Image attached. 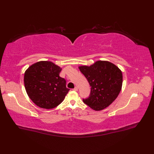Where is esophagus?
<instances>
[{
	"label": "esophagus",
	"mask_w": 154,
	"mask_h": 154,
	"mask_svg": "<svg viewBox=\"0 0 154 154\" xmlns=\"http://www.w3.org/2000/svg\"><path fill=\"white\" fill-rule=\"evenodd\" d=\"M73 91H78V87H75L74 88H73Z\"/></svg>",
	"instance_id": "1"
}]
</instances>
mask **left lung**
I'll list each match as a JSON object with an SVG mask.
<instances>
[{
    "mask_svg": "<svg viewBox=\"0 0 154 154\" xmlns=\"http://www.w3.org/2000/svg\"><path fill=\"white\" fill-rule=\"evenodd\" d=\"M91 87L84 103L94 110H101L117 98L122 90L123 75L114 64L107 61H97L91 66L79 67Z\"/></svg>",
    "mask_w": 154,
    "mask_h": 154,
    "instance_id": "left-lung-1",
    "label": "left lung"
}]
</instances>
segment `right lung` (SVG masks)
Segmentation results:
<instances>
[{
	"instance_id": "add662e5",
	"label": "right lung",
	"mask_w": 154,
	"mask_h": 154,
	"mask_svg": "<svg viewBox=\"0 0 154 154\" xmlns=\"http://www.w3.org/2000/svg\"><path fill=\"white\" fill-rule=\"evenodd\" d=\"M62 69L54 63L41 61L32 64L24 73L27 95L40 108L51 109L59 105L69 91L66 81L60 76Z\"/></svg>"
}]
</instances>
